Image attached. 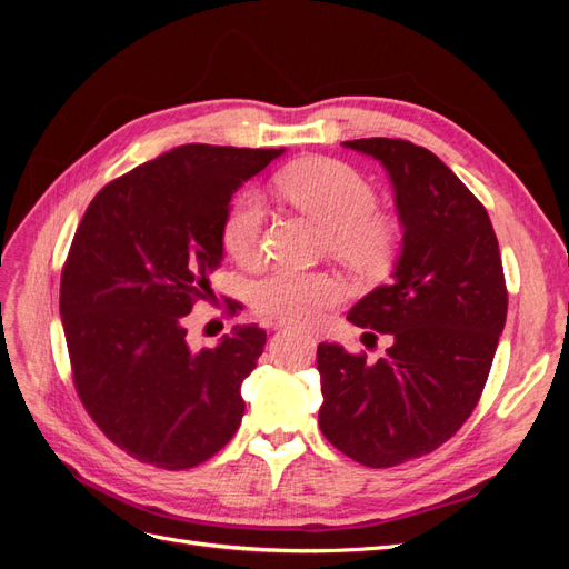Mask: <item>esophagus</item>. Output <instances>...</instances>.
I'll list each match as a JSON object with an SVG mask.
<instances>
[{"label": "esophagus", "mask_w": 569, "mask_h": 569, "mask_svg": "<svg viewBox=\"0 0 569 569\" xmlns=\"http://www.w3.org/2000/svg\"><path fill=\"white\" fill-rule=\"evenodd\" d=\"M284 327H287V325H284V322H280V325H274V330H284Z\"/></svg>", "instance_id": "obj_1"}]
</instances>
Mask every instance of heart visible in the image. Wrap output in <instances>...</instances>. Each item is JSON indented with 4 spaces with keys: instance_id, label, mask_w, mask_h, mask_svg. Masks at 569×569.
I'll list each match as a JSON object with an SVG mask.
<instances>
[{
    "instance_id": "b5f03b06",
    "label": "heart",
    "mask_w": 569,
    "mask_h": 569,
    "mask_svg": "<svg viewBox=\"0 0 569 569\" xmlns=\"http://www.w3.org/2000/svg\"><path fill=\"white\" fill-rule=\"evenodd\" d=\"M282 199L325 226V247L363 274L385 272L401 242V226L377 211L375 187L337 159H303L272 180ZM266 209L256 192L237 194L222 218L220 239L234 261L249 263L261 251ZM343 280L332 270L274 266L249 284L258 313L291 325H313L343 299Z\"/></svg>"
}]
</instances>
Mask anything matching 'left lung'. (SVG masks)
Listing matches in <instances>:
<instances>
[{
	"instance_id": "1",
	"label": "left lung",
	"mask_w": 569,
	"mask_h": 569,
	"mask_svg": "<svg viewBox=\"0 0 569 569\" xmlns=\"http://www.w3.org/2000/svg\"><path fill=\"white\" fill-rule=\"evenodd\" d=\"M343 147L387 168L403 249L393 280L347 316L368 330L366 347L391 339L385 356L318 347V422L356 462L393 468L437 451L472 416L506 325V274L487 209L432 151L389 137Z\"/></svg>"
}]
</instances>
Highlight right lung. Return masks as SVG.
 <instances>
[{
	"label": "right lung",
	"instance_id": "right-lung-1",
	"mask_svg": "<svg viewBox=\"0 0 569 569\" xmlns=\"http://www.w3.org/2000/svg\"><path fill=\"white\" fill-rule=\"evenodd\" d=\"M280 153L170 149L101 187L80 220L59 297L73 385L101 432L134 460L194 468L242 422V382L266 330L234 327L194 353L184 318L211 295L232 194ZM228 308L234 313L237 301Z\"/></svg>",
	"mask_w": 569,
	"mask_h": 569
}]
</instances>
